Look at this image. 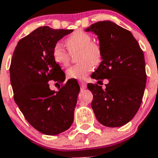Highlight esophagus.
<instances>
[{"label": "esophagus", "mask_w": 158, "mask_h": 158, "mask_svg": "<svg viewBox=\"0 0 158 158\" xmlns=\"http://www.w3.org/2000/svg\"><path fill=\"white\" fill-rule=\"evenodd\" d=\"M79 84H80L81 89H85L87 87V85H86V82L84 81H79Z\"/></svg>", "instance_id": "esophagus-1"}]
</instances>
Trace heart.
Returning <instances> with one entry per match:
<instances>
[{
    "label": "heart",
    "mask_w": 158,
    "mask_h": 158,
    "mask_svg": "<svg viewBox=\"0 0 158 158\" xmlns=\"http://www.w3.org/2000/svg\"><path fill=\"white\" fill-rule=\"evenodd\" d=\"M69 51L62 43L54 44L52 50L53 59L61 66H67L71 54L78 52L79 63L70 66L66 70V77L70 79H84L93 70L94 65H99L103 60V50L98 43L93 42V38L87 32L77 30L65 40Z\"/></svg>",
    "instance_id": "obj_1"
}]
</instances>
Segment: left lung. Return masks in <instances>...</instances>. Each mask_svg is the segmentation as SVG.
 <instances>
[{
    "mask_svg": "<svg viewBox=\"0 0 158 158\" xmlns=\"http://www.w3.org/2000/svg\"><path fill=\"white\" fill-rule=\"evenodd\" d=\"M98 35L103 61L91 77L108 80L105 89L88 84L93 99L92 108L104 126L118 127L139 111L146 82L144 54L130 31L111 21H100L85 29Z\"/></svg>",
    "mask_w": 158,
    "mask_h": 158,
    "instance_id": "1",
    "label": "left lung"
}]
</instances>
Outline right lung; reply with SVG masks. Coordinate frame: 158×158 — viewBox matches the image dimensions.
I'll return each instance as SVG.
<instances>
[{
    "label": "right lung",
    "mask_w": 158,
    "mask_h": 158,
    "mask_svg": "<svg viewBox=\"0 0 158 158\" xmlns=\"http://www.w3.org/2000/svg\"><path fill=\"white\" fill-rule=\"evenodd\" d=\"M72 31L38 27L18 42L12 55L10 80L14 100L27 122L44 135H58L73 122L80 87L76 80L62 84L65 73L52 57L54 44ZM50 80L61 84L58 92L49 89Z\"/></svg>",
    "instance_id": "add662e5"
}]
</instances>
